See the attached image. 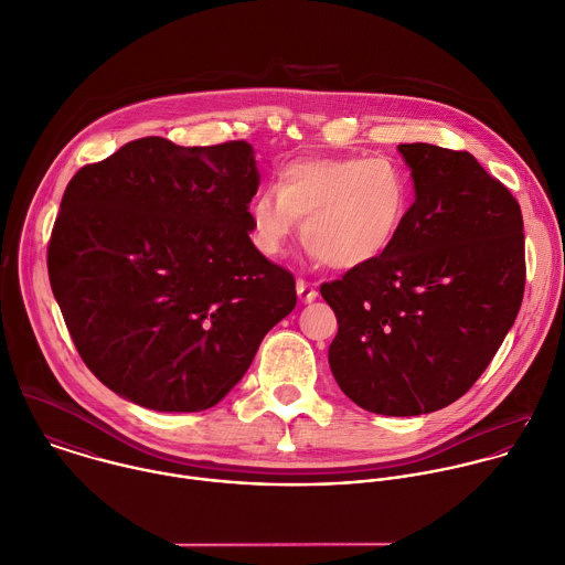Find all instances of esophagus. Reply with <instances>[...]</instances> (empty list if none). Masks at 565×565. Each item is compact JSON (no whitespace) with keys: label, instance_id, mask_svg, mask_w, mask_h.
<instances>
[{"label":"esophagus","instance_id":"esophagus-1","mask_svg":"<svg viewBox=\"0 0 565 565\" xmlns=\"http://www.w3.org/2000/svg\"><path fill=\"white\" fill-rule=\"evenodd\" d=\"M297 295H299L301 303H312L317 299L315 286H310L306 279H297Z\"/></svg>","mask_w":565,"mask_h":565}]
</instances>
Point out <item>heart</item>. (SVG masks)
Instances as JSON below:
<instances>
[{
  "mask_svg": "<svg viewBox=\"0 0 565 565\" xmlns=\"http://www.w3.org/2000/svg\"><path fill=\"white\" fill-rule=\"evenodd\" d=\"M412 204V180L390 156L299 158L284 164L277 186L248 204L253 244L270 257L297 233L328 268L356 270L383 257L401 235Z\"/></svg>",
  "mask_w": 565,
  "mask_h": 565,
  "instance_id": "b5f03b06",
  "label": "heart"
}]
</instances>
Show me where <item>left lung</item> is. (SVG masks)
<instances>
[{
    "instance_id": "1",
    "label": "left lung",
    "mask_w": 565,
    "mask_h": 565,
    "mask_svg": "<svg viewBox=\"0 0 565 565\" xmlns=\"http://www.w3.org/2000/svg\"><path fill=\"white\" fill-rule=\"evenodd\" d=\"M416 200L392 248L321 286L337 315L330 370L381 416L438 412L482 376L526 284L518 200L469 151L398 145Z\"/></svg>"
}]
</instances>
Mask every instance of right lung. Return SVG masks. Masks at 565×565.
<instances>
[{
	"mask_svg": "<svg viewBox=\"0 0 565 565\" xmlns=\"http://www.w3.org/2000/svg\"><path fill=\"white\" fill-rule=\"evenodd\" d=\"M257 186L248 142L158 136L70 180L50 286L83 363L114 394L153 412L209 409L292 312L295 277L248 235Z\"/></svg>",
	"mask_w": 565,
	"mask_h": 565,
	"instance_id": "obj_1",
	"label": "right lung"
}]
</instances>
